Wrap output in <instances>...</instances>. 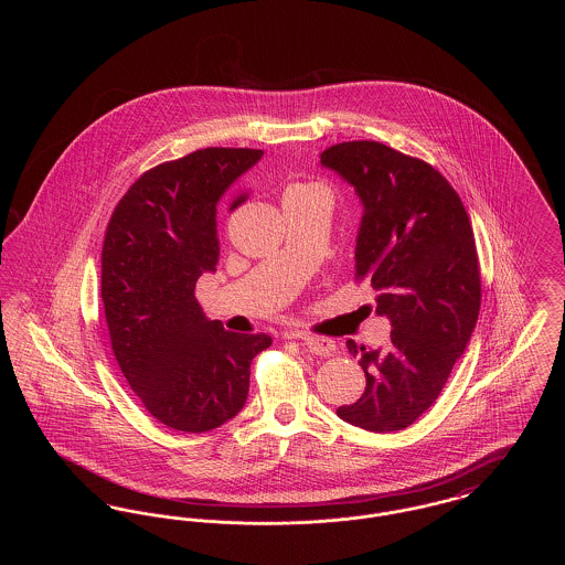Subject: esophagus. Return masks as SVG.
Here are the masks:
<instances>
[{"label": "esophagus", "instance_id": "esophagus-1", "mask_svg": "<svg viewBox=\"0 0 565 565\" xmlns=\"http://www.w3.org/2000/svg\"><path fill=\"white\" fill-rule=\"evenodd\" d=\"M296 339L302 343V348L316 355H332L337 345L332 339H326V337H307V334H296Z\"/></svg>", "mask_w": 565, "mask_h": 565}]
</instances>
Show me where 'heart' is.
I'll return each mask as SVG.
<instances>
[{
    "label": "heart",
    "instance_id": "heart-1",
    "mask_svg": "<svg viewBox=\"0 0 565 565\" xmlns=\"http://www.w3.org/2000/svg\"><path fill=\"white\" fill-rule=\"evenodd\" d=\"M292 190H298V192H322V194H328L322 186H316V184H307V186H295Z\"/></svg>",
    "mask_w": 565,
    "mask_h": 565
}]
</instances>
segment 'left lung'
<instances>
[{"mask_svg": "<svg viewBox=\"0 0 565 565\" xmlns=\"http://www.w3.org/2000/svg\"><path fill=\"white\" fill-rule=\"evenodd\" d=\"M322 164L364 205L355 279L375 288L376 313L392 322L383 348L348 341L366 390L337 415L362 430H403L436 403L477 326L481 265L472 224L438 169L385 143H334Z\"/></svg>", "mask_w": 565, "mask_h": 565, "instance_id": "left-lung-1", "label": "left lung"}]
</instances>
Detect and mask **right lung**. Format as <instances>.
<instances>
[{
    "label": "right lung",
    "instance_id": "obj_1",
    "mask_svg": "<svg viewBox=\"0 0 565 565\" xmlns=\"http://www.w3.org/2000/svg\"><path fill=\"white\" fill-rule=\"evenodd\" d=\"M260 157L254 148H203L161 162L109 217L102 252L109 343L143 408L173 430L199 434L233 419L252 360L270 345L265 332L207 320L194 298L196 279L217 263V214L247 199L231 192Z\"/></svg>",
    "mask_w": 565,
    "mask_h": 565
}]
</instances>
